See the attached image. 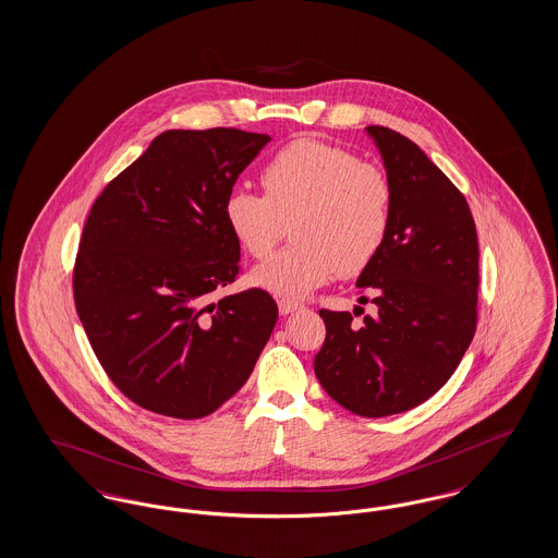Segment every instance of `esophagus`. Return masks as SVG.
Instances as JSON below:
<instances>
[{
  "label": "esophagus",
  "mask_w": 558,
  "mask_h": 558,
  "mask_svg": "<svg viewBox=\"0 0 558 558\" xmlns=\"http://www.w3.org/2000/svg\"><path fill=\"white\" fill-rule=\"evenodd\" d=\"M299 307H301L299 301H291V299H280V301H278V310H280L282 316H289L292 312H296Z\"/></svg>",
  "instance_id": "esophagus-1"
}]
</instances>
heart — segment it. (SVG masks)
<instances>
[{"instance_id": "obj_1", "label": "heart", "mask_w": 558, "mask_h": 558, "mask_svg": "<svg viewBox=\"0 0 558 558\" xmlns=\"http://www.w3.org/2000/svg\"><path fill=\"white\" fill-rule=\"evenodd\" d=\"M262 186L266 194L230 192L223 215L255 259H267L291 223L296 242L253 274L276 296H303L337 274L364 271L389 239L393 182L380 165L343 146L294 140L264 165Z\"/></svg>"}]
</instances>
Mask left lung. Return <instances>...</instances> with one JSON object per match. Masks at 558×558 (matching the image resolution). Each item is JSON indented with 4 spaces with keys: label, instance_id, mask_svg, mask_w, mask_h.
I'll list each match as a JSON object with an SVG mask.
<instances>
[{
    "label": "left lung",
    "instance_id": "obj_1",
    "mask_svg": "<svg viewBox=\"0 0 558 558\" xmlns=\"http://www.w3.org/2000/svg\"><path fill=\"white\" fill-rule=\"evenodd\" d=\"M368 133L396 187L389 239L357 278L376 314L357 326L349 312L319 310L326 339L314 371L345 410L380 418L435 396L471 345L478 244L469 203L450 178L405 135L380 125Z\"/></svg>",
    "mask_w": 558,
    "mask_h": 558
}]
</instances>
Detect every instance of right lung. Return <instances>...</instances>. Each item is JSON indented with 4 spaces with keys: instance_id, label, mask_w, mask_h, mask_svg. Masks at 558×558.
<instances>
[{
    "instance_id": "right-lung-1",
    "label": "right lung",
    "mask_w": 558,
    "mask_h": 558,
    "mask_svg": "<svg viewBox=\"0 0 558 558\" xmlns=\"http://www.w3.org/2000/svg\"><path fill=\"white\" fill-rule=\"evenodd\" d=\"M267 142L234 128L162 132L92 205L75 307L108 378L144 410L209 416L246 383L276 326L262 289L211 301L240 274L226 198Z\"/></svg>"
}]
</instances>
